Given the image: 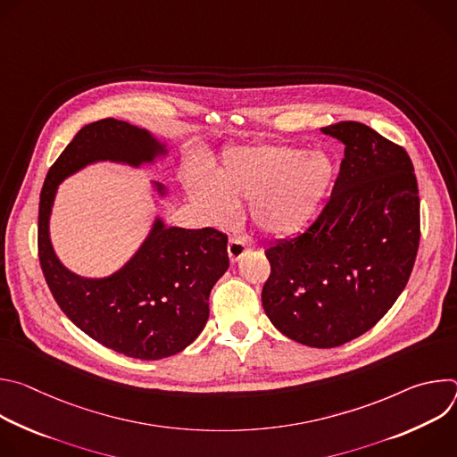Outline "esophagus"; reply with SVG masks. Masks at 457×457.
<instances>
[{
  "label": "esophagus",
  "instance_id": "obj_1",
  "mask_svg": "<svg viewBox=\"0 0 457 457\" xmlns=\"http://www.w3.org/2000/svg\"><path fill=\"white\" fill-rule=\"evenodd\" d=\"M249 249H251V245L245 244L242 238L231 237L229 242H228V254H229L231 262H237V260H238L242 254H245Z\"/></svg>",
  "mask_w": 457,
  "mask_h": 457
}]
</instances>
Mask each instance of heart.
<instances>
[{"label":"heart","instance_id":"b5f03b06","mask_svg":"<svg viewBox=\"0 0 457 457\" xmlns=\"http://www.w3.org/2000/svg\"><path fill=\"white\" fill-rule=\"evenodd\" d=\"M335 175L337 164L325 152L260 143L226 150L210 182L191 179L189 193L215 220L231 215L229 203L249 201L254 226L284 237L300 231L314 217Z\"/></svg>","mask_w":457,"mask_h":457}]
</instances>
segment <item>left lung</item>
Here are the masks:
<instances>
[{"label": "left lung", "instance_id": "obj_1", "mask_svg": "<svg viewBox=\"0 0 457 457\" xmlns=\"http://www.w3.org/2000/svg\"><path fill=\"white\" fill-rule=\"evenodd\" d=\"M345 150L331 199L296 237L266 249L262 305L287 338L344 345L385 316L405 289L420 245V195L409 154L367 124L321 128Z\"/></svg>", "mask_w": 457, "mask_h": 457}]
</instances>
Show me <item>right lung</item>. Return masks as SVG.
Listing matches in <instances>:
<instances>
[{
  "instance_id": "right-lung-1",
  "label": "right lung",
  "mask_w": 457,
  "mask_h": 457,
  "mask_svg": "<svg viewBox=\"0 0 457 457\" xmlns=\"http://www.w3.org/2000/svg\"><path fill=\"white\" fill-rule=\"evenodd\" d=\"M168 154L148 129L101 119L83 126L46 173L37 219L45 280L61 311L101 345L137 360H162L186 349L210 316V293L229 268L228 237L213 228H168L157 217L137 253L110 277L85 278L64 268L50 242L57 186L99 161L139 168ZM164 197L166 187L154 182Z\"/></svg>"
}]
</instances>
